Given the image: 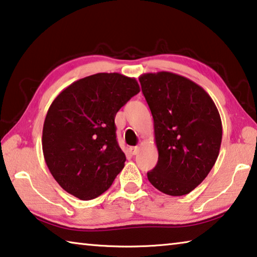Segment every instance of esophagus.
I'll list each match as a JSON object with an SVG mask.
<instances>
[{
    "label": "esophagus",
    "instance_id": "1",
    "mask_svg": "<svg viewBox=\"0 0 257 257\" xmlns=\"http://www.w3.org/2000/svg\"><path fill=\"white\" fill-rule=\"evenodd\" d=\"M129 151H130V153L133 154V156H136V154L138 153V151H140V149H138L137 146H130Z\"/></svg>",
    "mask_w": 257,
    "mask_h": 257
}]
</instances>
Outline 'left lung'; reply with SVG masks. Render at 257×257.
I'll return each mask as SVG.
<instances>
[{
	"instance_id": "8db88e82",
	"label": "left lung",
	"mask_w": 257,
	"mask_h": 257,
	"mask_svg": "<svg viewBox=\"0 0 257 257\" xmlns=\"http://www.w3.org/2000/svg\"><path fill=\"white\" fill-rule=\"evenodd\" d=\"M140 82L159 153L149 181L168 195L190 193L217 160L222 121L216 105L200 85L172 72L145 73Z\"/></svg>"
}]
</instances>
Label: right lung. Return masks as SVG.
Instances as JSON below:
<instances>
[{
  "instance_id": "add662e5",
  "label": "right lung",
  "mask_w": 257,
  "mask_h": 257,
  "mask_svg": "<svg viewBox=\"0 0 257 257\" xmlns=\"http://www.w3.org/2000/svg\"><path fill=\"white\" fill-rule=\"evenodd\" d=\"M141 91L135 77L97 73L65 88L48 109L42 150L52 176L81 200H91L109 189L124 167L114 119Z\"/></svg>"
}]
</instances>
